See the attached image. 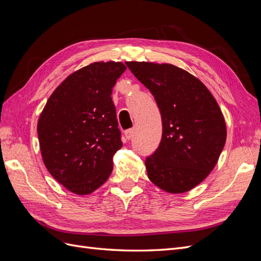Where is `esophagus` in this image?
Listing matches in <instances>:
<instances>
[{
  "instance_id": "esophagus-1",
  "label": "esophagus",
  "mask_w": 261,
  "mask_h": 261,
  "mask_svg": "<svg viewBox=\"0 0 261 261\" xmlns=\"http://www.w3.org/2000/svg\"><path fill=\"white\" fill-rule=\"evenodd\" d=\"M134 134H135V128H129L125 132V137L127 139H132L134 137Z\"/></svg>"
}]
</instances>
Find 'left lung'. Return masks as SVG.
Listing matches in <instances>:
<instances>
[{
  "label": "left lung",
  "instance_id": "obj_1",
  "mask_svg": "<svg viewBox=\"0 0 261 261\" xmlns=\"http://www.w3.org/2000/svg\"><path fill=\"white\" fill-rule=\"evenodd\" d=\"M160 110L162 139L146 158L149 179L171 194L191 191L216 167L226 140L222 112L198 78L172 64L126 62Z\"/></svg>",
  "mask_w": 261,
  "mask_h": 261
}]
</instances>
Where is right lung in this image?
Wrapping results in <instances>:
<instances>
[{
	"mask_svg": "<svg viewBox=\"0 0 261 261\" xmlns=\"http://www.w3.org/2000/svg\"><path fill=\"white\" fill-rule=\"evenodd\" d=\"M121 62H96L70 74L46 101L37 132L50 174L69 192L96 191L122 148L111 94L125 72Z\"/></svg>",
	"mask_w": 261,
	"mask_h": 261,
	"instance_id": "add662e5",
	"label": "right lung"
}]
</instances>
